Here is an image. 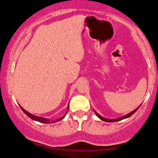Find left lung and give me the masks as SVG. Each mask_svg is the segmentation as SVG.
<instances>
[{
  "label": "left lung",
  "mask_w": 158,
  "mask_h": 158,
  "mask_svg": "<svg viewBox=\"0 0 158 158\" xmlns=\"http://www.w3.org/2000/svg\"><path fill=\"white\" fill-rule=\"evenodd\" d=\"M139 106L138 107L137 109H136L135 110H134V111H133L132 112H131V113H129V114H127V115H126V116H122V117H120V118H116V119H108V118H103V117H102V116H101L100 115H99V114H98V113H96V111H94V112H95V114H96V116H98V118H100L101 120L104 121V122H118V121H121V120H122V119H124V118H127L129 117V116H131V115H132V114H135V112L137 111V109H139Z\"/></svg>",
  "instance_id": "obj_1"
}]
</instances>
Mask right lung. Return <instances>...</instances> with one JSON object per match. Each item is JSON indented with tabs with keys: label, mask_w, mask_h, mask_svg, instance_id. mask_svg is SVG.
Returning <instances> with one entry per match:
<instances>
[{
	"label": "right lung",
	"mask_w": 158,
	"mask_h": 158,
	"mask_svg": "<svg viewBox=\"0 0 158 158\" xmlns=\"http://www.w3.org/2000/svg\"><path fill=\"white\" fill-rule=\"evenodd\" d=\"M20 107H21V109H22V111L24 112V113L27 114V115L29 116L30 118H31V119H33L34 121H37V122H42V123H44V124H50V123H55V122H59V121L62 120V118H63L64 116H65L67 112H68V111H66V114H64V116H62V117H61V118H60L59 119H57V120H55V121H50L49 119H47V118H42V117H39V116H34V115H32V114H29V112H27V111H25V110L23 109V108L21 106H20Z\"/></svg>",
	"instance_id": "right-lung-1"
}]
</instances>
